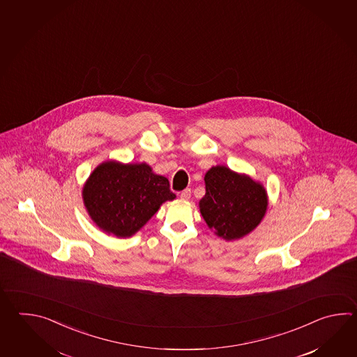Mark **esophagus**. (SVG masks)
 <instances>
[{"mask_svg": "<svg viewBox=\"0 0 357 357\" xmlns=\"http://www.w3.org/2000/svg\"><path fill=\"white\" fill-rule=\"evenodd\" d=\"M190 197H191V190L190 189H185L182 191L181 194H180L181 200H189Z\"/></svg>", "mask_w": 357, "mask_h": 357, "instance_id": "1", "label": "esophagus"}]
</instances>
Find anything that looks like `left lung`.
Here are the masks:
<instances>
[{"label":"left lung","mask_w":357,"mask_h":357,"mask_svg":"<svg viewBox=\"0 0 357 357\" xmlns=\"http://www.w3.org/2000/svg\"><path fill=\"white\" fill-rule=\"evenodd\" d=\"M204 181L205 195L199 208L215 235L231 241L258 227L268 206L266 191L260 182L226 166L211 168Z\"/></svg>","instance_id":"left-lung-1"}]
</instances>
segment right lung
<instances>
[{
	"instance_id": "right-lung-1",
	"label": "right lung",
	"mask_w": 357,
	"mask_h": 357,
	"mask_svg": "<svg viewBox=\"0 0 357 357\" xmlns=\"http://www.w3.org/2000/svg\"><path fill=\"white\" fill-rule=\"evenodd\" d=\"M175 197L167 178L155 175L146 163L107 160L91 172L83 188L91 220L108 235L122 238L135 235L160 205Z\"/></svg>"
}]
</instances>
